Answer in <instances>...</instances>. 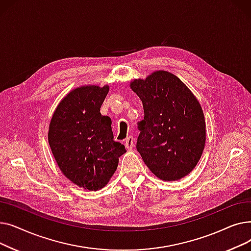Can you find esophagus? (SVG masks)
<instances>
[{
    "instance_id": "obj_1",
    "label": "esophagus",
    "mask_w": 251,
    "mask_h": 251,
    "mask_svg": "<svg viewBox=\"0 0 251 251\" xmlns=\"http://www.w3.org/2000/svg\"><path fill=\"white\" fill-rule=\"evenodd\" d=\"M125 147L127 150H132L134 147V138L132 136H129L125 139Z\"/></svg>"
}]
</instances>
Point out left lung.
<instances>
[{"instance_id":"obj_1","label":"left lung","mask_w":251,"mask_h":251,"mask_svg":"<svg viewBox=\"0 0 251 251\" xmlns=\"http://www.w3.org/2000/svg\"><path fill=\"white\" fill-rule=\"evenodd\" d=\"M130 87L144 111L136 143L143 162L164 181L185 177L199 163L205 144L200 101L176 75L164 70L134 79Z\"/></svg>"}]
</instances>
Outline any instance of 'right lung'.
Returning a JSON list of instances; mask_svg holds the SVG:
<instances>
[{"label":"right lung","mask_w":251,"mask_h":251,"mask_svg":"<svg viewBox=\"0 0 251 251\" xmlns=\"http://www.w3.org/2000/svg\"><path fill=\"white\" fill-rule=\"evenodd\" d=\"M109 86L83 85L58 104L49 144L62 173L77 186L97 191L107 185L125 147L114 140L112 121L100 113Z\"/></svg>","instance_id":"right-lung-1"}]
</instances>
